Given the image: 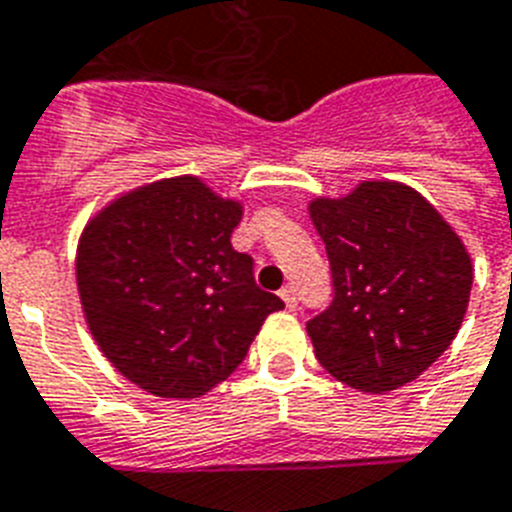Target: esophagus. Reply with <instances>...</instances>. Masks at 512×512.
Masks as SVG:
<instances>
[{"mask_svg": "<svg viewBox=\"0 0 512 512\" xmlns=\"http://www.w3.org/2000/svg\"><path fill=\"white\" fill-rule=\"evenodd\" d=\"M280 296H282V301H285V306H288V309H296L298 293H296V288H293V285H285V288L280 290Z\"/></svg>", "mask_w": 512, "mask_h": 512, "instance_id": "obj_1", "label": "esophagus"}]
</instances>
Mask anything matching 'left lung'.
<instances>
[{
	"label": "left lung",
	"instance_id": "obj_1",
	"mask_svg": "<svg viewBox=\"0 0 512 512\" xmlns=\"http://www.w3.org/2000/svg\"><path fill=\"white\" fill-rule=\"evenodd\" d=\"M333 301L306 322L330 375L383 394L425 372L455 341L473 264L444 216L402 182H362L343 198H314Z\"/></svg>",
	"mask_w": 512,
	"mask_h": 512
}]
</instances>
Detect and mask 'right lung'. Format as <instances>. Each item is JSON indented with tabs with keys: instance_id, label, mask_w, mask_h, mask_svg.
Wrapping results in <instances>:
<instances>
[{
	"instance_id": "obj_1",
	"label": "right lung",
	"mask_w": 512,
	"mask_h": 512,
	"mask_svg": "<svg viewBox=\"0 0 512 512\" xmlns=\"http://www.w3.org/2000/svg\"><path fill=\"white\" fill-rule=\"evenodd\" d=\"M237 200L198 177L150 182L97 211L81 232L76 282L100 351L163 399H195L237 370L282 301L253 280L230 237Z\"/></svg>"
}]
</instances>
